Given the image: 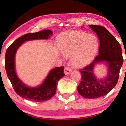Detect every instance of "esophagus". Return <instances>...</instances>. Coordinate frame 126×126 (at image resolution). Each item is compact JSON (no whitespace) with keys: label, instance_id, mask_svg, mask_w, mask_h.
<instances>
[{"label":"esophagus","instance_id":"1","mask_svg":"<svg viewBox=\"0 0 126 126\" xmlns=\"http://www.w3.org/2000/svg\"><path fill=\"white\" fill-rule=\"evenodd\" d=\"M71 72H72V69L70 67H69V66L65 67V69H64V72H65V75H69V74H70V73H71Z\"/></svg>","mask_w":126,"mask_h":126}]
</instances>
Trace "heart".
I'll list each match as a JSON object with an SVG mask.
<instances>
[{
    "instance_id": "b5f03b06",
    "label": "heart",
    "mask_w": 126,
    "mask_h": 126,
    "mask_svg": "<svg viewBox=\"0 0 126 126\" xmlns=\"http://www.w3.org/2000/svg\"><path fill=\"white\" fill-rule=\"evenodd\" d=\"M58 44L63 56H72L71 61L74 66L82 67L95 55L99 42L94 34L76 31L61 34L58 39Z\"/></svg>"
}]
</instances>
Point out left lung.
Returning <instances> with one entry per match:
<instances>
[{
  "label": "left lung",
  "mask_w": 126,
  "mask_h": 126,
  "mask_svg": "<svg viewBox=\"0 0 126 126\" xmlns=\"http://www.w3.org/2000/svg\"><path fill=\"white\" fill-rule=\"evenodd\" d=\"M89 26L99 37V54L90 64L80 70L81 80L77 91L82 97L96 99L106 95L116 85L123 59L120 44L107 29L99 25ZM103 61L108 64V74L105 79L98 80L93 70L96 63Z\"/></svg>",
  "instance_id": "obj_1"
}]
</instances>
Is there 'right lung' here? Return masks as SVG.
<instances>
[{
	"label": "right lung",
	"mask_w": 126,
	"mask_h": 126,
	"mask_svg": "<svg viewBox=\"0 0 126 126\" xmlns=\"http://www.w3.org/2000/svg\"><path fill=\"white\" fill-rule=\"evenodd\" d=\"M50 30L29 33L14 41L6 50L5 56V68L8 78L15 92L20 97L34 102H42L50 99L56 94L57 84L61 77L65 75L64 67H57L50 70L49 75L40 86L35 88L27 87L17 76L15 69V56L17 50L25 41L45 39L52 35Z\"/></svg>",
	"instance_id": "add662e5"
}]
</instances>
